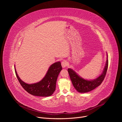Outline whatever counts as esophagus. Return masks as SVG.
I'll list each match as a JSON object with an SVG mask.
<instances>
[{
	"label": "esophagus",
	"mask_w": 122,
	"mask_h": 122,
	"mask_svg": "<svg viewBox=\"0 0 122 122\" xmlns=\"http://www.w3.org/2000/svg\"><path fill=\"white\" fill-rule=\"evenodd\" d=\"M67 62L66 60H64L61 63V65H62V66L63 68L66 67V66H67Z\"/></svg>",
	"instance_id": "obj_1"
}]
</instances>
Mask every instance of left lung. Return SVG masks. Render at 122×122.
<instances>
[{
	"instance_id": "8db88e82",
	"label": "left lung",
	"mask_w": 122,
	"mask_h": 122,
	"mask_svg": "<svg viewBox=\"0 0 122 122\" xmlns=\"http://www.w3.org/2000/svg\"><path fill=\"white\" fill-rule=\"evenodd\" d=\"M108 66V56L107 54V60L101 74L92 80H85L80 76L71 68H68V72L76 90L81 93L90 92L100 85L106 76Z\"/></svg>"
}]
</instances>
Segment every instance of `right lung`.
Masks as SVG:
<instances>
[{
  "instance_id": "right-lung-1",
  "label": "right lung",
  "mask_w": 122,
  "mask_h": 122,
  "mask_svg": "<svg viewBox=\"0 0 122 122\" xmlns=\"http://www.w3.org/2000/svg\"><path fill=\"white\" fill-rule=\"evenodd\" d=\"M15 72L21 86L30 94L39 97H49L56 90V83L58 76L62 69L60 62L52 64L49 68L44 77L39 82L28 84L23 81L17 74L14 66Z\"/></svg>"
}]
</instances>
